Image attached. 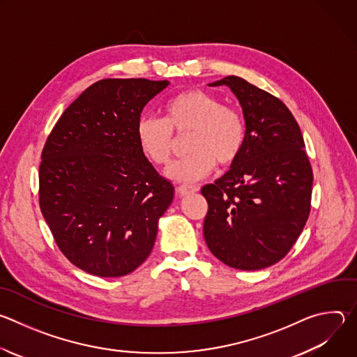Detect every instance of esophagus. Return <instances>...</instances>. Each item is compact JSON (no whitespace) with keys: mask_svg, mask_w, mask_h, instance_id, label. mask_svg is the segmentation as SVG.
Returning <instances> with one entry per match:
<instances>
[{"mask_svg":"<svg viewBox=\"0 0 357 357\" xmlns=\"http://www.w3.org/2000/svg\"><path fill=\"white\" fill-rule=\"evenodd\" d=\"M197 190H199V189H197L196 186H189V185H181V186L176 188V193H178L179 196H186V195L195 193V192H197Z\"/></svg>","mask_w":357,"mask_h":357,"instance_id":"34e87169","label":"esophagus"}]
</instances>
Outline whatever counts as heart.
Instances as JSON below:
<instances>
[{
    "label": "heart",
    "mask_w": 357,
    "mask_h": 357,
    "mask_svg": "<svg viewBox=\"0 0 357 357\" xmlns=\"http://www.w3.org/2000/svg\"><path fill=\"white\" fill-rule=\"evenodd\" d=\"M175 134L185 135L189 154L174 161L165 175L179 183H193L209 175L216 162L231 165L245 144L247 126L243 114L205 90L190 89L171 97L164 119L142 116L137 123V141L144 157L154 165L168 164Z\"/></svg>",
    "instance_id": "obj_1"
}]
</instances>
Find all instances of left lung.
I'll return each instance as SVG.
<instances>
[{"label":"left lung","mask_w":357,"mask_h":357,"mask_svg":"<svg viewBox=\"0 0 357 357\" xmlns=\"http://www.w3.org/2000/svg\"><path fill=\"white\" fill-rule=\"evenodd\" d=\"M227 86L243 109L247 138L238 158L215 183L203 236L213 256L237 270H261L287 256L311 212L312 168L292 113L275 96L237 76Z\"/></svg>","instance_id":"1"}]
</instances>
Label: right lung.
I'll list each match as a JSON object with an SVG mask.
<instances>
[{
  "mask_svg": "<svg viewBox=\"0 0 357 357\" xmlns=\"http://www.w3.org/2000/svg\"><path fill=\"white\" fill-rule=\"evenodd\" d=\"M168 80L103 79L49 134L39 165L40 212L65 257L105 278L138 268L154 247L174 186L144 157L137 123Z\"/></svg>",
  "mask_w": 357,
  "mask_h": 357,
  "instance_id": "obj_1",
  "label": "right lung"
}]
</instances>
